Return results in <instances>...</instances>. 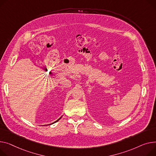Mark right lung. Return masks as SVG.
Listing matches in <instances>:
<instances>
[{"label":"right lung","instance_id":"right-lung-1","mask_svg":"<svg viewBox=\"0 0 156 156\" xmlns=\"http://www.w3.org/2000/svg\"><path fill=\"white\" fill-rule=\"evenodd\" d=\"M61 117H62V116H61ZM61 117H60V118H59V119H58V120H56V121H55V122H53V123H51V124H49V125H51V124H53V123H56V122H58V120H60V119H61ZM49 125H48V126H49Z\"/></svg>","mask_w":156,"mask_h":156}]
</instances>
